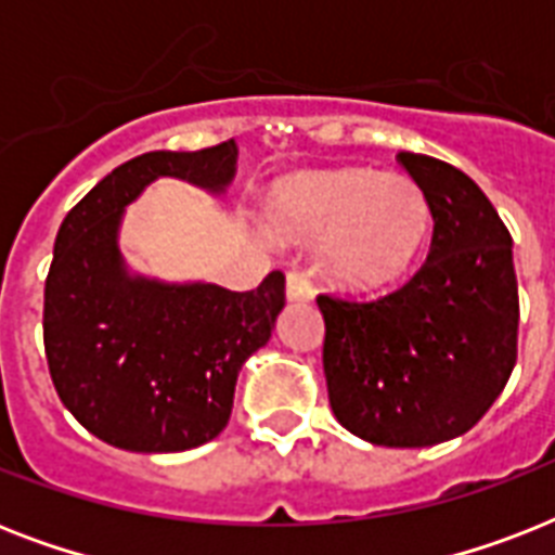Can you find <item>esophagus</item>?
<instances>
[{"mask_svg": "<svg viewBox=\"0 0 555 555\" xmlns=\"http://www.w3.org/2000/svg\"><path fill=\"white\" fill-rule=\"evenodd\" d=\"M311 296H313V287L308 273L299 268L287 270V299H291V302H308Z\"/></svg>", "mask_w": 555, "mask_h": 555, "instance_id": "34e87169", "label": "esophagus"}]
</instances>
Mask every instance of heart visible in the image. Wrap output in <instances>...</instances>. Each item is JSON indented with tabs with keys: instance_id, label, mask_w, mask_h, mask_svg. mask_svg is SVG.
Wrapping results in <instances>:
<instances>
[{
	"instance_id": "obj_1",
	"label": "heart",
	"mask_w": 555,
	"mask_h": 555,
	"mask_svg": "<svg viewBox=\"0 0 555 555\" xmlns=\"http://www.w3.org/2000/svg\"><path fill=\"white\" fill-rule=\"evenodd\" d=\"M270 221L282 235L322 242L334 282L379 291L421 259L431 207L403 172L348 167L287 178L270 198Z\"/></svg>"
}]
</instances>
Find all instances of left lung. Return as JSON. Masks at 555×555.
Returning a JSON list of instances; mask_svg holds the SVG:
<instances>
[{"instance_id": "obj_1", "label": "left lung", "mask_w": 555, "mask_h": 555, "mask_svg": "<svg viewBox=\"0 0 555 555\" xmlns=\"http://www.w3.org/2000/svg\"><path fill=\"white\" fill-rule=\"evenodd\" d=\"M400 167L431 207L429 256L377 299L320 294L328 400L351 435L377 447H431L490 412L518 357L513 238L473 178L429 155Z\"/></svg>"}]
</instances>
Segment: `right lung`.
I'll list each match as a JSON object with an SVG mask.
<instances>
[{
    "label": "right lung",
    "mask_w": 555,
    "mask_h": 555,
    "mask_svg": "<svg viewBox=\"0 0 555 555\" xmlns=\"http://www.w3.org/2000/svg\"><path fill=\"white\" fill-rule=\"evenodd\" d=\"M235 141L198 152H146L108 172L68 209L46 279L42 339L54 388L77 421L117 449L184 452L224 429L244 360L285 308V273L256 291L160 285L126 276L124 207L158 176L221 192Z\"/></svg>",
    "instance_id": "add662e5"
}]
</instances>
